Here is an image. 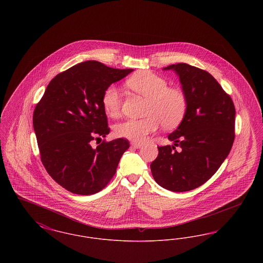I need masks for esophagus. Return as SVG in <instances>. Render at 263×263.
<instances>
[{
  "instance_id": "34e87169",
  "label": "esophagus",
  "mask_w": 263,
  "mask_h": 263,
  "mask_svg": "<svg viewBox=\"0 0 263 263\" xmlns=\"http://www.w3.org/2000/svg\"><path fill=\"white\" fill-rule=\"evenodd\" d=\"M131 146H132L133 148H135V149H139V148H141V147H142V143L132 141V142H131Z\"/></svg>"
}]
</instances>
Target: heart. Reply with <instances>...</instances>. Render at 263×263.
Here are the masks:
<instances>
[{
	"label": "heart",
	"instance_id": "1",
	"mask_svg": "<svg viewBox=\"0 0 263 263\" xmlns=\"http://www.w3.org/2000/svg\"><path fill=\"white\" fill-rule=\"evenodd\" d=\"M126 86L147 99L141 119H127L115 126L118 137L141 142L155 132L162 123L163 128L172 129L178 125L187 110V97L181 88L167 87L161 76L143 70L131 76ZM101 103L104 111L115 117L121 109V93L115 86H108L102 92Z\"/></svg>",
	"mask_w": 263,
	"mask_h": 263
}]
</instances>
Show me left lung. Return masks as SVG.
<instances>
[{
  "label": "left lung",
  "mask_w": 263,
  "mask_h": 263,
  "mask_svg": "<svg viewBox=\"0 0 263 263\" xmlns=\"http://www.w3.org/2000/svg\"><path fill=\"white\" fill-rule=\"evenodd\" d=\"M187 97V110L168 140L179 145L158 147L151 163L156 182L174 192L199 187L225 161L235 140L236 109L231 97L208 72L185 63L170 65Z\"/></svg>",
  "instance_id": "left-lung-1"
}]
</instances>
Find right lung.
I'll use <instances>...</instances> for the list:
<instances>
[{
    "label": "right lung",
    "instance_id": "add662e5",
    "mask_svg": "<svg viewBox=\"0 0 263 263\" xmlns=\"http://www.w3.org/2000/svg\"><path fill=\"white\" fill-rule=\"evenodd\" d=\"M133 69H113L98 61L79 63L51 80L33 112L41 162L68 191L90 195L105 187L116 173L129 141L90 142L109 133L102 92ZM97 139V138H96Z\"/></svg>",
    "mask_w": 263,
    "mask_h": 263
}]
</instances>
